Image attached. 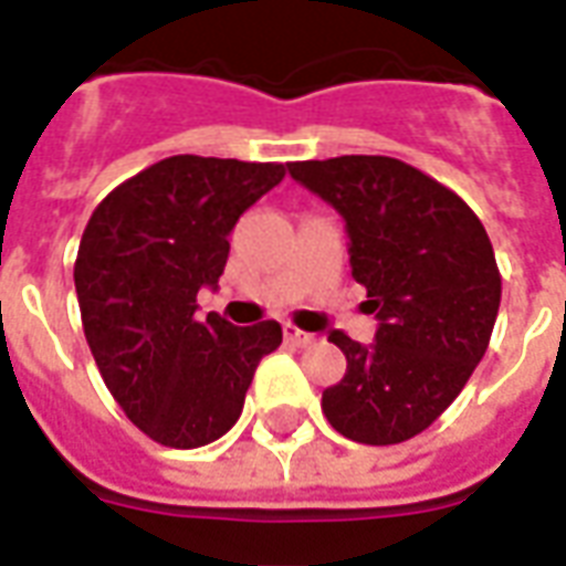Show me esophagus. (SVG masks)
<instances>
[{
    "label": "esophagus",
    "instance_id": "esophagus-1",
    "mask_svg": "<svg viewBox=\"0 0 566 566\" xmlns=\"http://www.w3.org/2000/svg\"><path fill=\"white\" fill-rule=\"evenodd\" d=\"M286 339L292 343V346L307 348V346H313V343H316V334H307V331H301V328H295V325H289Z\"/></svg>",
    "mask_w": 566,
    "mask_h": 566
}]
</instances>
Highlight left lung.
<instances>
[{
	"label": "left lung",
	"instance_id": "left-lung-1",
	"mask_svg": "<svg viewBox=\"0 0 566 566\" xmlns=\"http://www.w3.org/2000/svg\"><path fill=\"white\" fill-rule=\"evenodd\" d=\"M289 172L343 214L352 277L379 318L373 346L331 331L346 376L322 394V411L360 444L415 439L490 346L501 304L490 235L450 187L397 157L298 160Z\"/></svg>",
	"mask_w": 566,
	"mask_h": 566
}]
</instances>
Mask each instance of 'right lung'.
Returning <instances> with one entry per match:
<instances>
[{
	"mask_svg": "<svg viewBox=\"0 0 566 566\" xmlns=\"http://www.w3.org/2000/svg\"><path fill=\"white\" fill-rule=\"evenodd\" d=\"M283 176V164L176 155L122 181L88 218L74 262L88 348L127 420L164 448L229 432L259 360L283 343L274 318L235 328L193 316L238 218Z\"/></svg>",
	"mask_w": 566,
	"mask_h": 566,
	"instance_id": "1",
	"label": "right lung"
}]
</instances>
